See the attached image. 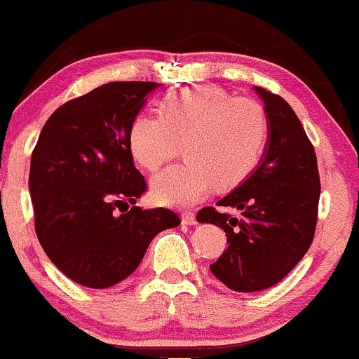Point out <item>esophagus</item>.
<instances>
[{
	"label": "esophagus",
	"mask_w": 359,
	"mask_h": 359,
	"mask_svg": "<svg viewBox=\"0 0 359 359\" xmlns=\"http://www.w3.org/2000/svg\"><path fill=\"white\" fill-rule=\"evenodd\" d=\"M181 220H183V224H187V225H195L196 224V215L191 210L183 212V213H181Z\"/></svg>",
	"instance_id": "esophagus-1"
}]
</instances>
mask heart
Here are the masks:
<instances>
[{
    "instance_id": "b5f03b06",
    "label": "heart",
    "mask_w": 359,
    "mask_h": 359,
    "mask_svg": "<svg viewBox=\"0 0 359 359\" xmlns=\"http://www.w3.org/2000/svg\"><path fill=\"white\" fill-rule=\"evenodd\" d=\"M268 134V114L259 102L200 86L169 96L163 116L137 115L128 147L140 166L158 171L184 142L187 161L154 176L151 188L161 203L188 207L215 184L220 190L239 187L259 163Z\"/></svg>"
}]
</instances>
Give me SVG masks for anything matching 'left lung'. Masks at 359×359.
<instances>
[{
	"instance_id": "left-lung-1",
	"label": "left lung",
	"mask_w": 359,
	"mask_h": 359,
	"mask_svg": "<svg viewBox=\"0 0 359 359\" xmlns=\"http://www.w3.org/2000/svg\"><path fill=\"white\" fill-rule=\"evenodd\" d=\"M269 120L264 158L241 187L217 201L239 215L201 208L198 222L222 227L227 249L210 271L233 292L275 287L299 264L313 241L320 178L312 142L281 96L256 88Z\"/></svg>"
}]
</instances>
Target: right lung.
Here are the masks:
<instances>
[{
  "instance_id": "right-lung-1",
  "label": "right lung",
  "mask_w": 359,
  "mask_h": 359,
  "mask_svg": "<svg viewBox=\"0 0 359 359\" xmlns=\"http://www.w3.org/2000/svg\"><path fill=\"white\" fill-rule=\"evenodd\" d=\"M158 86L114 81L69 100L49 116L32 152L35 233L52 263L83 287L126 280L151 241L181 224L169 208L135 207L147 183L134 166L128 130Z\"/></svg>"
}]
</instances>
